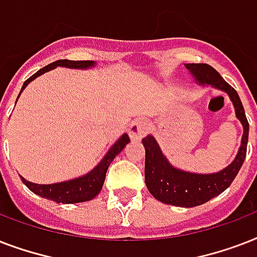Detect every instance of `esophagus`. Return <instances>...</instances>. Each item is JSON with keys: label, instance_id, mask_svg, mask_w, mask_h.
<instances>
[{"label": "esophagus", "instance_id": "1", "mask_svg": "<svg viewBox=\"0 0 257 257\" xmlns=\"http://www.w3.org/2000/svg\"><path fill=\"white\" fill-rule=\"evenodd\" d=\"M147 131H148V126L143 120H135L131 122L128 129V133L131 139L133 140H137V139H141L143 136L147 135Z\"/></svg>", "mask_w": 257, "mask_h": 257}]
</instances>
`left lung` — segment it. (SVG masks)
<instances>
[{"label":"left lung","instance_id":"obj_1","mask_svg":"<svg viewBox=\"0 0 257 257\" xmlns=\"http://www.w3.org/2000/svg\"><path fill=\"white\" fill-rule=\"evenodd\" d=\"M185 66L200 84H211L228 93L235 105L236 116L244 126L241 147L233 163L223 171L212 175H197L173 168L151 135L143 139L145 147V184L149 192L161 203L191 208L201 205L220 195L235 180L247 155L249 124L237 92L227 81H224L215 68L208 64H187Z\"/></svg>","mask_w":257,"mask_h":257}]
</instances>
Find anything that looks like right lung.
<instances>
[{
    "instance_id": "1",
    "label": "right lung",
    "mask_w": 257,
    "mask_h": 257,
    "mask_svg": "<svg viewBox=\"0 0 257 257\" xmlns=\"http://www.w3.org/2000/svg\"><path fill=\"white\" fill-rule=\"evenodd\" d=\"M94 65L93 61H72V60H58L54 61L49 65L44 66L42 69L30 76L22 85V89L25 88L32 80L38 77L40 74L45 73L48 70L53 69L56 66H68V68H89V66ZM21 89V90H22ZM20 96V94H18ZM131 139L125 133L124 136H121V139L117 141L116 144L113 145L108 155L102 159L100 164L97 165L96 168L93 169L90 173L78 177V179L70 180V181H64V183L58 184H49V185H41V184H34L30 181H26L24 177H21L22 183L25 184L26 187L29 188L30 191L34 192L36 195L45 197V199L53 200L56 203L62 204H73V203H82V201H88L92 200L93 197H96L98 195V192L101 191V188L104 185L105 176H106V171L113 159L118 155V153L124 149V147L128 144Z\"/></svg>"
}]
</instances>
